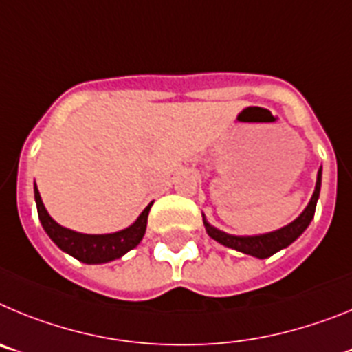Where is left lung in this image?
<instances>
[{
  "label": "left lung",
  "mask_w": 352,
  "mask_h": 352,
  "mask_svg": "<svg viewBox=\"0 0 352 352\" xmlns=\"http://www.w3.org/2000/svg\"><path fill=\"white\" fill-rule=\"evenodd\" d=\"M319 192H321V169L317 173L316 190H314V195L312 199H310L309 206L305 208L303 213H301L294 222L282 227L278 231L266 232V234L259 236H232L211 227L206 220H204V226H206L208 234H210L214 241L222 243L223 247L234 248V250L243 252V254H248V256L259 257V259H266V257L273 256L275 252L289 247V245H291L292 241L309 227L310 220L314 219V213H316V204L317 199H319Z\"/></svg>",
  "instance_id": "obj_1"
}]
</instances>
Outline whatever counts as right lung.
Returning <instances> with one entry per match:
<instances>
[{
  "label": "right lung",
  "mask_w": 352,
  "mask_h": 352,
  "mask_svg": "<svg viewBox=\"0 0 352 352\" xmlns=\"http://www.w3.org/2000/svg\"><path fill=\"white\" fill-rule=\"evenodd\" d=\"M35 201L36 210H38V219L42 227L49 234V238L54 241L63 252L76 257L77 261L86 264H100L109 261L120 259L126 252L138 247L141 243L142 236L146 232V223H148L149 206L139 214V219L130 227L113 234H80V232L70 231L67 227H61L49 217L47 210L43 206L42 197L38 194V188L35 185Z\"/></svg>",
  "instance_id": "1"
}]
</instances>
